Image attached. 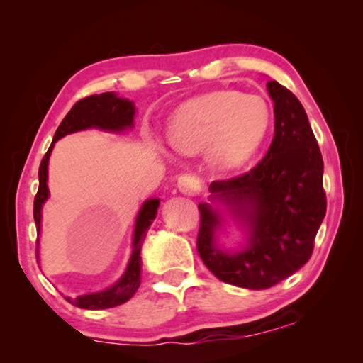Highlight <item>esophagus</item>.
Returning a JSON list of instances; mask_svg holds the SVG:
<instances>
[{
  "label": "esophagus",
  "mask_w": 363,
  "mask_h": 363,
  "mask_svg": "<svg viewBox=\"0 0 363 363\" xmlns=\"http://www.w3.org/2000/svg\"><path fill=\"white\" fill-rule=\"evenodd\" d=\"M177 189L186 195H196L200 192V182L195 176L182 174L179 179H177Z\"/></svg>",
  "instance_id": "obj_1"
}]
</instances>
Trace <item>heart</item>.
I'll use <instances>...</instances> for the list:
<instances>
[{
    "label": "heart",
    "mask_w": 363,
    "mask_h": 363,
    "mask_svg": "<svg viewBox=\"0 0 363 363\" xmlns=\"http://www.w3.org/2000/svg\"><path fill=\"white\" fill-rule=\"evenodd\" d=\"M269 128L270 110L259 96L214 91L194 97L176 110L168 138L184 153L206 149L213 168L232 171L259 150Z\"/></svg>",
    "instance_id": "b5f03b06"
}]
</instances>
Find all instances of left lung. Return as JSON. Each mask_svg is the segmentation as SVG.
Returning a JSON list of instances; mask_svg holds the SVG:
<instances>
[{
  "mask_svg": "<svg viewBox=\"0 0 363 363\" xmlns=\"http://www.w3.org/2000/svg\"><path fill=\"white\" fill-rule=\"evenodd\" d=\"M267 93L275 123L266 157L248 173L210 186V199L225 206L247 243L233 251L220 248L223 211L199 205L201 261L219 280L250 290H266L303 267L327 213L323 160L303 104L275 79Z\"/></svg>",
  "mask_w": 363,
  "mask_h": 363,
  "instance_id": "8db88e82",
  "label": "left lung"
}]
</instances>
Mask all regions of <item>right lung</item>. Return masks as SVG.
Returning <instances> with one entry per match:
<instances>
[{"label":"right lung","instance_id":"right-lung-1","mask_svg":"<svg viewBox=\"0 0 363 363\" xmlns=\"http://www.w3.org/2000/svg\"><path fill=\"white\" fill-rule=\"evenodd\" d=\"M134 115H136V107H134V104L128 99H123V97H118L113 91L112 93H102L84 97V99L78 101L75 106L72 107L70 112L65 115V118L59 125L56 134H54V139L51 145H49L46 155L43 157L40 163V187L33 203V218L36 224V233H38V240H36V259H40L41 210L49 196L48 163L49 157H51V152L54 149V144H56L60 138L67 136V134L91 130V128H97V130L110 133L126 131L134 126ZM158 206V199L147 200L144 201L143 206H140L136 218V224H134L133 251L121 277L116 280L112 286H108L102 291L82 294V296H77L75 299L65 298L69 303L77 307H82V309H108V307L120 306L133 298V294L138 291V288L140 285V262H143L140 261V248H143L147 229H149L153 219L157 216Z\"/></svg>","mask_w":363,"mask_h":363}]
</instances>
